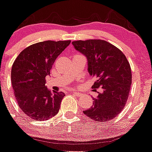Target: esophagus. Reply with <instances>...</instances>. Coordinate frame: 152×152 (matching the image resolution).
<instances>
[{
  "mask_svg": "<svg viewBox=\"0 0 152 152\" xmlns=\"http://www.w3.org/2000/svg\"><path fill=\"white\" fill-rule=\"evenodd\" d=\"M72 93H73V94L76 95V96H81L83 95V93H79V92H77V91H73L72 92Z\"/></svg>",
  "mask_w": 152,
  "mask_h": 152,
  "instance_id": "esophagus-1",
  "label": "esophagus"
}]
</instances>
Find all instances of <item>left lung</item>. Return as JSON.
Wrapping results in <instances>:
<instances>
[{
    "label": "left lung",
    "mask_w": 152,
    "mask_h": 152,
    "mask_svg": "<svg viewBox=\"0 0 152 152\" xmlns=\"http://www.w3.org/2000/svg\"><path fill=\"white\" fill-rule=\"evenodd\" d=\"M72 44L87 57L90 75L97 78L92 87L102 88L84 114L99 122L114 118L124 110L132 85L131 67L126 57L120 49L102 39L73 41Z\"/></svg>",
    "instance_id": "1"
}]
</instances>
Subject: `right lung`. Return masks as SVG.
<instances>
[{
    "label": "right lung",
    "instance_id": "add662e5",
    "mask_svg": "<svg viewBox=\"0 0 152 152\" xmlns=\"http://www.w3.org/2000/svg\"><path fill=\"white\" fill-rule=\"evenodd\" d=\"M70 40H48L33 44L20 52L14 62L11 79L18 104L32 120L46 121L56 115L65 96L45 87V77Z\"/></svg>",
    "mask_w": 152,
    "mask_h": 152
}]
</instances>
